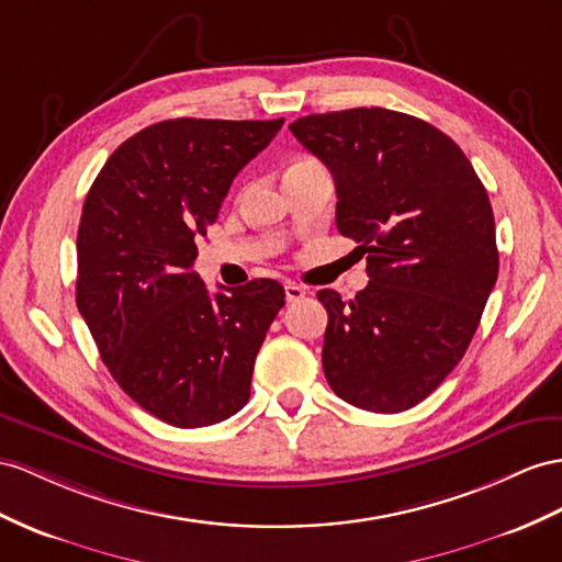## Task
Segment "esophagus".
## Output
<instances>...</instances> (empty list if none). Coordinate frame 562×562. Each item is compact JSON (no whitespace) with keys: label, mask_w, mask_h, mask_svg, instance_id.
Here are the masks:
<instances>
[{"label":"esophagus","mask_w":562,"mask_h":562,"mask_svg":"<svg viewBox=\"0 0 562 562\" xmlns=\"http://www.w3.org/2000/svg\"><path fill=\"white\" fill-rule=\"evenodd\" d=\"M304 296H306V290L301 284H296V282H286L284 284V299L290 301V304H294V301L304 299Z\"/></svg>","instance_id":"esophagus-1"}]
</instances>
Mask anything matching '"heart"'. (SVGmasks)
I'll return each mask as SVG.
<instances>
[{
  "mask_svg": "<svg viewBox=\"0 0 562 562\" xmlns=\"http://www.w3.org/2000/svg\"><path fill=\"white\" fill-rule=\"evenodd\" d=\"M304 164H313L311 158H296V161H292L290 166H304Z\"/></svg>",
  "mask_w": 562,
  "mask_h": 562,
  "instance_id": "1",
  "label": "heart"
}]
</instances>
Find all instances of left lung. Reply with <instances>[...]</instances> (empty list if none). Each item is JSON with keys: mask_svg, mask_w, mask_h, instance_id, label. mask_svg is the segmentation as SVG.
Wrapping results in <instances>:
<instances>
[{"mask_svg": "<svg viewBox=\"0 0 562 562\" xmlns=\"http://www.w3.org/2000/svg\"><path fill=\"white\" fill-rule=\"evenodd\" d=\"M337 187V229L368 261V286L327 311L323 370L372 413L420 404L465 356L498 278L492 204L458 144L390 109L313 113L290 125Z\"/></svg>", "mask_w": 562, "mask_h": 562, "instance_id": "obj_1", "label": "left lung"}]
</instances>
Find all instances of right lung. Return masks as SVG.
I'll list each match as a JSON object with an SVG mask.
<instances>
[{
  "instance_id": "add662e5",
  "label": "right lung",
  "mask_w": 562,
  "mask_h": 562,
  "mask_svg": "<svg viewBox=\"0 0 562 562\" xmlns=\"http://www.w3.org/2000/svg\"><path fill=\"white\" fill-rule=\"evenodd\" d=\"M278 121L172 119L109 156L78 227L76 304L109 372L154 418L206 427L244 408L256 353L284 306L276 280L206 290L196 239Z\"/></svg>"
}]
</instances>
